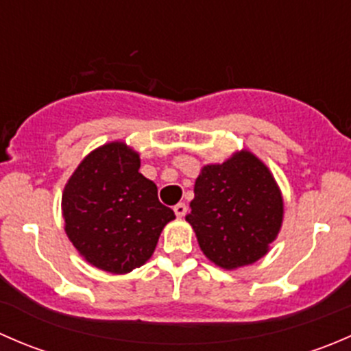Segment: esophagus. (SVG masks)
<instances>
[{
  "label": "esophagus",
  "instance_id": "obj_1",
  "mask_svg": "<svg viewBox=\"0 0 351 351\" xmlns=\"http://www.w3.org/2000/svg\"><path fill=\"white\" fill-rule=\"evenodd\" d=\"M173 210H175L176 217H183V215L186 214V205H185V204H182V202H180V204H176L175 207H173Z\"/></svg>",
  "mask_w": 351,
  "mask_h": 351
}]
</instances>
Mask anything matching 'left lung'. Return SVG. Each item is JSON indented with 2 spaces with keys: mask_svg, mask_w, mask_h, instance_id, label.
Segmentation results:
<instances>
[{
  "mask_svg": "<svg viewBox=\"0 0 351 351\" xmlns=\"http://www.w3.org/2000/svg\"><path fill=\"white\" fill-rule=\"evenodd\" d=\"M186 222L208 261L224 270L253 265L270 251L284 222V197L270 168L251 151L205 165Z\"/></svg>",
  "mask_w": 351,
  "mask_h": 351,
  "instance_id": "1",
  "label": "left lung"
}]
</instances>
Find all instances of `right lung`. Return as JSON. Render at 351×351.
Instances as JSON below:
<instances>
[{"label": "right lung", "instance_id": "1", "mask_svg": "<svg viewBox=\"0 0 351 351\" xmlns=\"http://www.w3.org/2000/svg\"><path fill=\"white\" fill-rule=\"evenodd\" d=\"M139 168V153L123 141H112L84 156L62 192L67 238L91 267L108 274L143 267L165 226L175 219Z\"/></svg>", "mask_w": 351, "mask_h": 351}]
</instances>
